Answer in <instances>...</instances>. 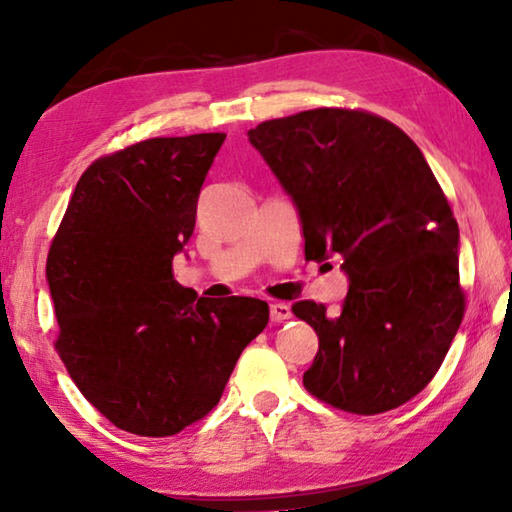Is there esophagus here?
<instances>
[{
  "mask_svg": "<svg viewBox=\"0 0 512 512\" xmlns=\"http://www.w3.org/2000/svg\"><path fill=\"white\" fill-rule=\"evenodd\" d=\"M291 318V307L287 302H271V320L273 323H282V320Z\"/></svg>",
  "mask_w": 512,
  "mask_h": 512,
  "instance_id": "34e87169",
  "label": "esophagus"
}]
</instances>
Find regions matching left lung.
Here are the masks:
<instances>
[{
  "label": "left lung",
  "mask_w": 512,
  "mask_h": 512,
  "mask_svg": "<svg viewBox=\"0 0 512 512\" xmlns=\"http://www.w3.org/2000/svg\"><path fill=\"white\" fill-rule=\"evenodd\" d=\"M248 140L296 205L305 257L343 259L339 314L300 300L318 334L302 377L341 411L397 409L436 375L465 314L458 223L422 151L388 119L316 108L262 121Z\"/></svg>",
  "instance_id": "1"
}]
</instances>
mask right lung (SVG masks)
<instances>
[{
  "mask_svg": "<svg viewBox=\"0 0 512 512\" xmlns=\"http://www.w3.org/2000/svg\"><path fill=\"white\" fill-rule=\"evenodd\" d=\"M223 140L153 137L94 160L51 241L56 350L85 400L135 436L205 418L268 323L264 300H196L173 280Z\"/></svg>",
  "mask_w": 512,
  "mask_h": 512,
  "instance_id": "add662e5",
  "label": "right lung"
}]
</instances>
